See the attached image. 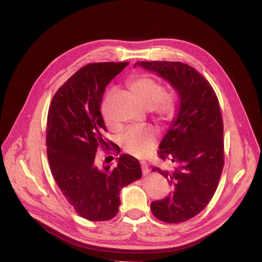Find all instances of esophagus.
<instances>
[{
	"label": "esophagus",
	"mask_w": 262,
	"mask_h": 262,
	"mask_svg": "<svg viewBox=\"0 0 262 262\" xmlns=\"http://www.w3.org/2000/svg\"><path fill=\"white\" fill-rule=\"evenodd\" d=\"M141 168H142V172H143V175H147L148 173V166L146 163H141Z\"/></svg>",
	"instance_id": "obj_1"
}]
</instances>
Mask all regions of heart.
I'll return each mask as SVG.
<instances>
[{
	"mask_svg": "<svg viewBox=\"0 0 262 262\" xmlns=\"http://www.w3.org/2000/svg\"><path fill=\"white\" fill-rule=\"evenodd\" d=\"M130 90L144 107L153 108L156 115L169 118L175 109L169 95H162L163 87L155 80L147 76H139L130 83ZM157 141V132L152 126L136 125L126 130L121 137V145L125 152L134 156H144L150 152Z\"/></svg>",
	"mask_w": 262,
	"mask_h": 262,
	"instance_id": "obj_1",
	"label": "heart"
}]
</instances>
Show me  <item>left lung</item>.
<instances>
[{
	"instance_id": "8db88e82",
	"label": "left lung",
	"mask_w": 262,
	"mask_h": 262,
	"mask_svg": "<svg viewBox=\"0 0 262 262\" xmlns=\"http://www.w3.org/2000/svg\"><path fill=\"white\" fill-rule=\"evenodd\" d=\"M167 81L179 105L161 144L158 156L170 168L153 167L167 179L171 192L150 203L154 216L166 223H181L199 214L211 201L224 166L223 119L210 83L196 70L181 62H137Z\"/></svg>"
}]
</instances>
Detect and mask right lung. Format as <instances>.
Masks as SVG:
<instances>
[{"mask_svg":"<svg viewBox=\"0 0 262 262\" xmlns=\"http://www.w3.org/2000/svg\"><path fill=\"white\" fill-rule=\"evenodd\" d=\"M128 64L83 67L60 87L49 107L46 142L52 176L76 213L93 222L115 217L121 189L142 177L140 162L128 154L120 155L115 167H98L95 160L107 131L100 113L102 95Z\"/></svg>","mask_w":262,"mask_h":262,"instance_id":"add662e5","label":"right lung"}]
</instances>
